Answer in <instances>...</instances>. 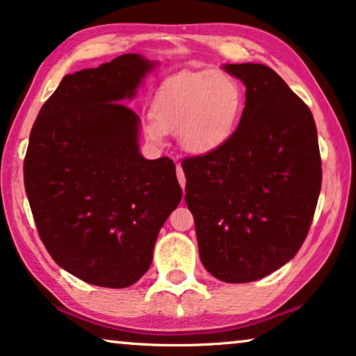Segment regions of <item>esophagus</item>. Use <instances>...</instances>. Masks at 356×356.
Here are the masks:
<instances>
[{"instance_id": "obj_1", "label": "esophagus", "mask_w": 356, "mask_h": 356, "mask_svg": "<svg viewBox=\"0 0 356 356\" xmlns=\"http://www.w3.org/2000/svg\"><path fill=\"white\" fill-rule=\"evenodd\" d=\"M177 177H178V181L181 184V188H184V184H186V178H184V173H183V168L181 165L177 161Z\"/></svg>"}]
</instances>
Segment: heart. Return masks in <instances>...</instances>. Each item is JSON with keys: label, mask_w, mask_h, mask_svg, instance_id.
<instances>
[{"label": "heart", "mask_w": 356, "mask_h": 356, "mask_svg": "<svg viewBox=\"0 0 356 356\" xmlns=\"http://www.w3.org/2000/svg\"><path fill=\"white\" fill-rule=\"evenodd\" d=\"M245 95L227 72L179 73L159 88L152 119L144 126L147 140L163 144L165 132L177 134L189 154H209L232 136L242 118Z\"/></svg>", "instance_id": "1"}]
</instances>
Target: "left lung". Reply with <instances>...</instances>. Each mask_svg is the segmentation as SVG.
<instances>
[{"label": "left lung", "instance_id": "left-lung-1", "mask_svg": "<svg viewBox=\"0 0 356 356\" xmlns=\"http://www.w3.org/2000/svg\"><path fill=\"white\" fill-rule=\"evenodd\" d=\"M247 86L238 127L219 149L186 156L184 201L204 268L225 283L273 273L311 229L322 161L311 109L261 63H230Z\"/></svg>", "mask_w": 356, "mask_h": 356}]
</instances>
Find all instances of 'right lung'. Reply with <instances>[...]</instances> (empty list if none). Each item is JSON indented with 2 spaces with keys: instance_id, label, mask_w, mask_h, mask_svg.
Returning a JSON list of instances; mask_svg holds the SVG:
<instances>
[{
  "instance_id": "add662e5",
  "label": "right lung",
  "mask_w": 356,
  "mask_h": 356,
  "mask_svg": "<svg viewBox=\"0 0 356 356\" xmlns=\"http://www.w3.org/2000/svg\"><path fill=\"white\" fill-rule=\"evenodd\" d=\"M154 65L124 54L67 75L27 145L24 186L40 240L58 266L103 288L142 278L181 201L173 160L138 154V116L122 103Z\"/></svg>"
}]
</instances>
